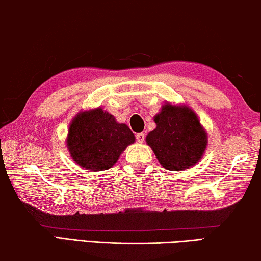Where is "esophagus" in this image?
<instances>
[{
  "instance_id": "obj_1",
  "label": "esophagus",
  "mask_w": 261,
  "mask_h": 261,
  "mask_svg": "<svg viewBox=\"0 0 261 261\" xmlns=\"http://www.w3.org/2000/svg\"><path fill=\"white\" fill-rule=\"evenodd\" d=\"M136 138H137V140H138V143H143V141L145 140V134L144 132H139V134L136 135Z\"/></svg>"
}]
</instances>
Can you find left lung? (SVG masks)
Masks as SVG:
<instances>
[{
	"instance_id": "left-lung-1",
	"label": "left lung",
	"mask_w": 261,
	"mask_h": 261,
	"mask_svg": "<svg viewBox=\"0 0 261 261\" xmlns=\"http://www.w3.org/2000/svg\"><path fill=\"white\" fill-rule=\"evenodd\" d=\"M154 122L156 127L148 132L146 144L163 168L183 171L199 162L208 138L192 108L166 102L154 116Z\"/></svg>"
}]
</instances>
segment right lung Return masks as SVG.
Here are the masks:
<instances>
[{
  "mask_svg": "<svg viewBox=\"0 0 261 261\" xmlns=\"http://www.w3.org/2000/svg\"><path fill=\"white\" fill-rule=\"evenodd\" d=\"M136 137L129 126L98 107L81 110L69 125L65 144L72 160L86 170L112 168Z\"/></svg>",
  "mask_w": 261,
  "mask_h": 261,
  "instance_id": "right-lung-1",
  "label": "right lung"
}]
</instances>
